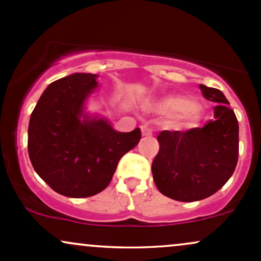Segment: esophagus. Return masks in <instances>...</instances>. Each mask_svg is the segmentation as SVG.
<instances>
[{
    "label": "esophagus",
    "instance_id": "1",
    "mask_svg": "<svg viewBox=\"0 0 261 261\" xmlns=\"http://www.w3.org/2000/svg\"><path fill=\"white\" fill-rule=\"evenodd\" d=\"M141 133H142V136H145V137H148V136L152 135V130H151V128L146 125L141 126Z\"/></svg>",
    "mask_w": 261,
    "mask_h": 261
}]
</instances>
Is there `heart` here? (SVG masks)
<instances>
[{
  "instance_id": "1",
  "label": "heart",
  "mask_w": 261,
  "mask_h": 261,
  "mask_svg": "<svg viewBox=\"0 0 261 261\" xmlns=\"http://www.w3.org/2000/svg\"><path fill=\"white\" fill-rule=\"evenodd\" d=\"M159 109L168 115H177L185 125L193 126L202 119V110L193 100L185 96H171L159 102Z\"/></svg>"
}]
</instances>
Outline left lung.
<instances>
[{
  "label": "left lung",
  "instance_id": "obj_1",
  "mask_svg": "<svg viewBox=\"0 0 261 261\" xmlns=\"http://www.w3.org/2000/svg\"><path fill=\"white\" fill-rule=\"evenodd\" d=\"M214 102V120L187 131H161L160 151L152 162L153 181L163 196L179 202L204 199L231 177L239 153V125L218 89L199 84Z\"/></svg>",
  "mask_w": 261,
  "mask_h": 261
}]
</instances>
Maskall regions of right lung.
<instances>
[{
    "mask_svg": "<svg viewBox=\"0 0 261 261\" xmlns=\"http://www.w3.org/2000/svg\"><path fill=\"white\" fill-rule=\"evenodd\" d=\"M98 75L75 73L43 91L28 126V154L38 176L70 198L94 196L108 187L120 159L141 139L139 127L120 133L87 111Z\"/></svg>",
    "mask_w": 261,
    "mask_h": 261,
    "instance_id": "add662e5",
    "label": "right lung"
}]
</instances>
